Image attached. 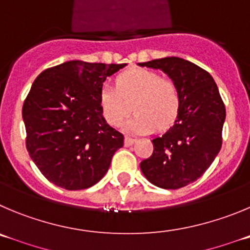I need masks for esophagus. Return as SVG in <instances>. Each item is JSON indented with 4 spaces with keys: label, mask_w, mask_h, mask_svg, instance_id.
<instances>
[{
    "label": "esophagus",
    "mask_w": 250,
    "mask_h": 250,
    "mask_svg": "<svg viewBox=\"0 0 250 250\" xmlns=\"http://www.w3.org/2000/svg\"><path fill=\"white\" fill-rule=\"evenodd\" d=\"M134 142H136V139H134V138H130V137H125V146H132Z\"/></svg>",
    "instance_id": "obj_1"
}]
</instances>
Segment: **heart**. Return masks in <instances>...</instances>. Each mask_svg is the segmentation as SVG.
<instances>
[{
  "mask_svg": "<svg viewBox=\"0 0 250 250\" xmlns=\"http://www.w3.org/2000/svg\"><path fill=\"white\" fill-rule=\"evenodd\" d=\"M99 104L106 122L120 127L133 111L134 117L125 125L133 134H146L155 128L167 129L176 120L180 109L178 86L155 71L134 67L116 79V87L102 86Z\"/></svg>",
  "mask_w": 250,
  "mask_h": 250,
  "instance_id": "b5f03b06",
  "label": "heart"
}]
</instances>
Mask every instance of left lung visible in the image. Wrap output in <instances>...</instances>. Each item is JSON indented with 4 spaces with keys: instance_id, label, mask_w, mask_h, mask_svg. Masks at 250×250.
I'll return each mask as SVG.
<instances>
[{
    "instance_id": "obj_1",
    "label": "left lung",
    "mask_w": 250,
    "mask_h": 250,
    "mask_svg": "<svg viewBox=\"0 0 250 250\" xmlns=\"http://www.w3.org/2000/svg\"><path fill=\"white\" fill-rule=\"evenodd\" d=\"M138 65L164 71L180 92L174 125L151 141L153 154L141 170L158 188H184L201 178L220 153L225 104L213 78L188 60L170 57Z\"/></svg>"
}]
</instances>
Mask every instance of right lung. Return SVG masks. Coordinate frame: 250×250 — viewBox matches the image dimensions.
<instances>
[{"mask_svg": "<svg viewBox=\"0 0 250 250\" xmlns=\"http://www.w3.org/2000/svg\"><path fill=\"white\" fill-rule=\"evenodd\" d=\"M125 65L70 60L44 70L34 80L22 109L25 146L54 185L91 188L123 146L125 137L107 125L99 96L107 76Z\"/></svg>", "mask_w": 250, "mask_h": 250, "instance_id": "add662e5", "label": "right lung"}]
</instances>
